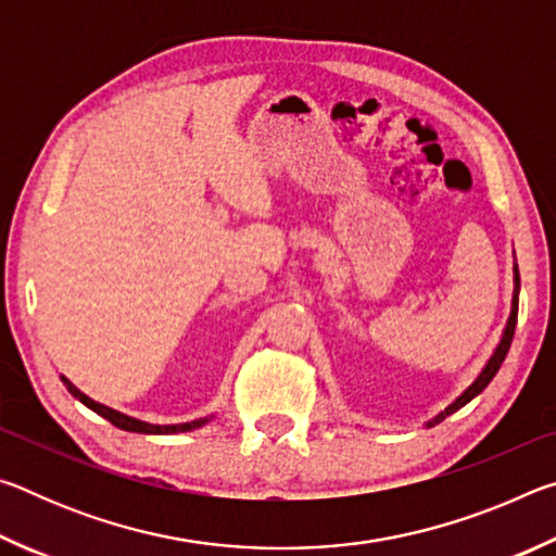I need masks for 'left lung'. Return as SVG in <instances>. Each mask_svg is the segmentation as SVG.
<instances>
[{"label":"left lung","instance_id":"left-lung-1","mask_svg":"<svg viewBox=\"0 0 556 556\" xmlns=\"http://www.w3.org/2000/svg\"><path fill=\"white\" fill-rule=\"evenodd\" d=\"M517 301H520V271H517V265H515V291H513V308H510V318H507V324H505V331H503V338H501V343H497V348L493 351V355L488 357V363H485V368L481 370V375H478V378L468 384V388L458 394V397L448 404V407L444 409V412H439L434 419H429L427 421V427H434V425H439V421H444L448 414H454V412H458L460 407H466V404L473 400V397H478V394H481L488 384H491V380L495 378V372L501 370V365H503V361H505V355H507V351H510V343H513V336H515V324H517Z\"/></svg>","mask_w":556,"mask_h":556}]
</instances>
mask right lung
Instances as JSON below:
<instances>
[{
  "mask_svg": "<svg viewBox=\"0 0 556 556\" xmlns=\"http://www.w3.org/2000/svg\"><path fill=\"white\" fill-rule=\"evenodd\" d=\"M61 380H63V384H65V388H68V392L73 394L75 400H80L83 404H86V407H90L92 412H98L100 417H105L108 421H112V425H115L117 429L137 431V434H178V431L199 429V427L205 425V421L211 419V417H203V419H195V421H186V425H149V421L127 417V414H122L117 409H110V407H105V404L90 400L88 394H83L68 378H63V375H61Z\"/></svg>",
  "mask_w": 556,
  "mask_h": 556,
  "instance_id": "right-lung-1",
  "label": "right lung"
}]
</instances>
